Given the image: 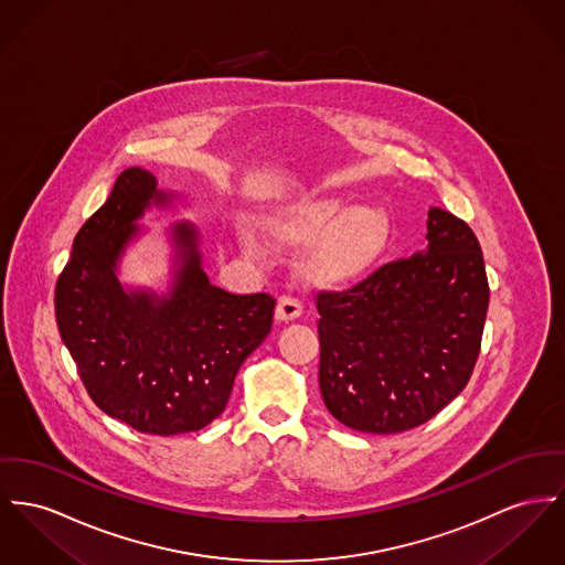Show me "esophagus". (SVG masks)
I'll use <instances>...</instances> for the list:
<instances>
[{"label": "esophagus", "instance_id": "obj_1", "mask_svg": "<svg viewBox=\"0 0 565 565\" xmlns=\"http://www.w3.org/2000/svg\"><path fill=\"white\" fill-rule=\"evenodd\" d=\"M300 315L301 303L291 296H282L276 303V319L278 321H291V319H298Z\"/></svg>", "mask_w": 565, "mask_h": 565}]
</instances>
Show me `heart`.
Returning a JSON list of instances; mask_svg holds the SVG:
<instances>
[{"label":"heart","mask_w":565,"mask_h":565,"mask_svg":"<svg viewBox=\"0 0 565 565\" xmlns=\"http://www.w3.org/2000/svg\"><path fill=\"white\" fill-rule=\"evenodd\" d=\"M280 242L306 246L308 274L323 285H344L364 276L383 253L387 216L375 205H355L340 196H321L285 212L274 226Z\"/></svg>","instance_id":"heart-1"}]
</instances>
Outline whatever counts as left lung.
<instances>
[{
  "instance_id": "1",
  "label": "left lung",
  "mask_w": 565,
  "mask_h": 565,
  "mask_svg": "<svg viewBox=\"0 0 565 565\" xmlns=\"http://www.w3.org/2000/svg\"><path fill=\"white\" fill-rule=\"evenodd\" d=\"M426 239L415 257L315 296L321 396L353 430L394 435L428 422L478 362L490 296L480 242L439 207L428 212Z\"/></svg>"
}]
</instances>
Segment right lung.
<instances>
[{"label":"right lung","instance_id":"right-lung-1","mask_svg":"<svg viewBox=\"0 0 565 565\" xmlns=\"http://www.w3.org/2000/svg\"><path fill=\"white\" fill-rule=\"evenodd\" d=\"M150 201H164L148 171L126 169L107 203L78 228L57 276L55 319L89 398L146 435L205 428L225 412L242 362L271 330L269 294L233 296L210 285L196 233L175 226L184 267L171 298L126 296L114 265Z\"/></svg>","mask_w":565,"mask_h":565}]
</instances>
